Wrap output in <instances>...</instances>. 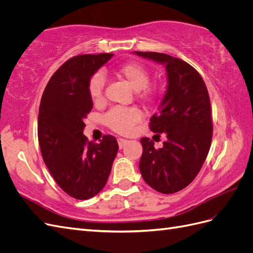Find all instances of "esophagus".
Here are the masks:
<instances>
[{"label": "esophagus", "instance_id": "1", "mask_svg": "<svg viewBox=\"0 0 253 253\" xmlns=\"http://www.w3.org/2000/svg\"><path fill=\"white\" fill-rule=\"evenodd\" d=\"M117 141H118V145H119V149H122V148H125L126 145L127 144V142H128V140H126V139H124V138H118L117 139Z\"/></svg>", "mask_w": 253, "mask_h": 253}]
</instances>
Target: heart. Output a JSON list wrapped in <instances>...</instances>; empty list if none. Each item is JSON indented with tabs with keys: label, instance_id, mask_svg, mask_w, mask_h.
Instances as JSON below:
<instances>
[{
	"label": "heart",
	"instance_id": "obj_1",
	"mask_svg": "<svg viewBox=\"0 0 253 253\" xmlns=\"http://www.w3.org/2000/svg\"><path fill=\"white\" fill-rule=\"evenodd\" d=\"M118 78L126 81L142 101H150L156 95V87L149 85L150 72L139 62H129L114 71ZM104 77L101 73L93 75L88 82V94L94 102H100L103 97ZM104 124L119 134H127L140 120V115L134 109L114 108L104 115Z\"/></svg>",
	"mask_w": 253,
	"mask_h": 253
}]
</instances>
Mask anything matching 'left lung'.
<instances>
[{"instance_id": "obj_1", "label": "left lung", "mask_w": 253, "mask_h": 253, "mask_svg": "<svg viewBox=\"0 0 253 253\" xmlns=\"http://www.w3.org/2000/svg\"><path fill=\"white\" fill-rule=\"evenodd\" d=\"M135 53L166 66L167 90L150 128L158 136L166 133L168 140L156 150L150 138L140 139L139 169L150 187L172 194L193 181L209 153L213 126L208 89L202 76L185 61L160 52Z\"/></svg>"}]
</instances>
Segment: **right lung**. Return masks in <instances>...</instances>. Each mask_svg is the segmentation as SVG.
Returning a JSON list of instances; mask_svg holds the SVG:
<instances>
[{"label": "right lung", "instance_id": "obj_1", "mask_svg": "<svg viewBox=\"0 0 253 253\" xmlns=\"http://www.w3.org/2000/svg\"><path fill=\"white\" fill-rule=\"evenodd\" d=\"M113 53L68 59L51 76L41 98L38 139L45 165L65 193L88 200L105 186L118 152L112 135L99 143L83 135V119L93 109L88 82Z\"/></svg>", "mask_w": 253, "mask_h": 253}]
</instances>
